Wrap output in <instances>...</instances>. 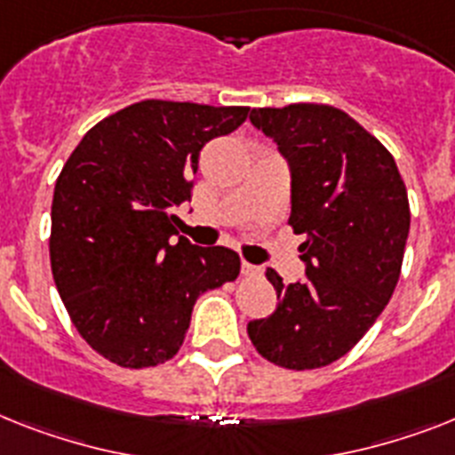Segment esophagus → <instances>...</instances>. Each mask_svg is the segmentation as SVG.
<instances>
[{
    "mask_svg": "<svg viewBox=\"0 0 455 455\" xmlns=\"http://www.w3.org/2000/svg\"><path fill=\"white\" fill-rule=\"evenodd\" d=\"M242 274H243V276H260L262 269L258 267V265H251V262L243 260L242 262Z\"/></svg>",
    "mask_w": 455,
    "mask_h": 455,
    "instance_id": "34e87169",
    "label": "esophagus"
}]
</instances>
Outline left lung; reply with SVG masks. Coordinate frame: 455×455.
<instances>
[{"label": "left lung", "mask_w": 455, "mask_h": 455, "mask_svg": "<svg viewBox=\"0 0 455 455\" xmlns=\"http://www.w3.org/2000/svg\"><path fill=\"white\" fill-rule=\"evenodd\" d=\"M251 123L291 164V223L304 235L307 279L283 283L279 304L249 323L258 354L286 370H316L347 355L388 304L403 269L409 200L386 146L341 108H253Z\"/></svg>", "instance_id": "left-lung-1"}]
</instances>
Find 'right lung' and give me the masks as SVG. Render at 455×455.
I'll list each match as a JSON object with an SVG mask.
<instances>
[{"mask_svg": "<svg viewBox=\"0 0 455 455\" xmlns=\"http://www.w3.org/2000/svg\"><path fill=\"white\" fill-rule=\"evenodd\" d=\"M249 107L144 100L100 120L55 183L51 267L78 335L120 367L174 358L202 292L239 276V255L195 246L172 209L190 200L206 141Z\"/></svg>", "mask_w": 455, "mask_h": 455, "instance_id": "add662e5", "label": "right lung"}]
</instances>
